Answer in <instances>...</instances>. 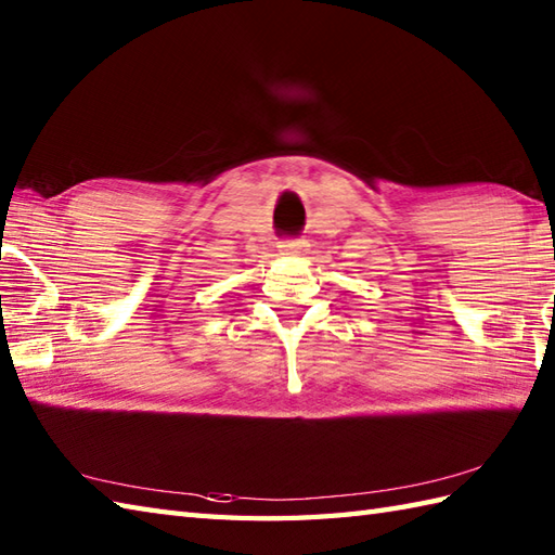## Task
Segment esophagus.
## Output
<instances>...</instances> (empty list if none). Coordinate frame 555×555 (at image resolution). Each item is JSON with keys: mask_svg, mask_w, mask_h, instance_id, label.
Wrapping results in <instances>:
<instances>
[{"mask_svg": "<svg viewBox=\"0 0 555 555\" xmlns=\"http://www.w3.org/2000/svg\"><path fill=\"white\" fill-rule=\"evenodd\" d=\"M305 245L308 243H305L302 238H288L279 247H281V255H300V253H305Z\"/></svg>", "mask_w": 555, "mask_h": 555, "instance_id": "esophagus-1", "label": "esophagus"}]
</instances>
